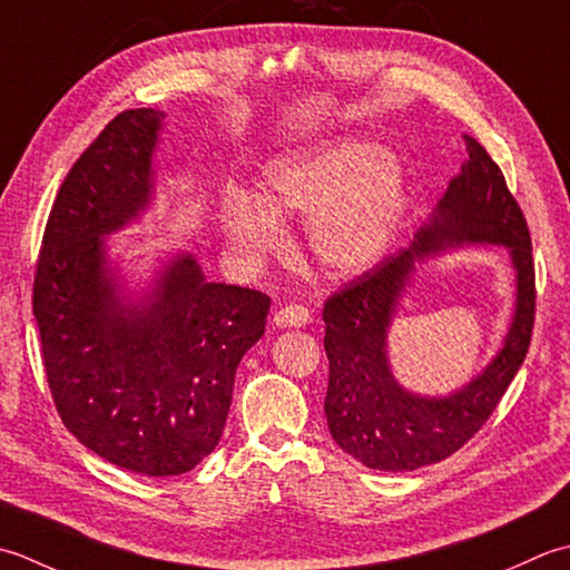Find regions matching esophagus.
Listing matches in <instances>:
<instances>
[{"instance_id": "esophagus-1", "label": "esophagus", "mask_w": 570, "mask_h": 570, "mask_svg": "<svg viewBox=\"0 0 570 570\" xmlns=\"http://www.w3.org/2000/svg\"><path fill=\"white\" fill-rule=\"evenodd\" d=\"M275 327H305V324L312 322V315L307 307L302 305H287L283 309L275 312Z\"/></svg>"}]
</instances>
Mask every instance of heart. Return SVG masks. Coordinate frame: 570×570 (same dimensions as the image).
<instances>
[{"instance_id": "1", "label": "heart", "mask_w": 570, "mask_h": 570, "mask_svg": "<svg viewBox=\"0 0 570 570\" xmlns=\"http://www.w3.org/2000/svg\"><path fill=\"white\" fill-rule=\"evenodd\" d=\"M409 187L381 147L342 142L317 155L277 159L263 171L261 199L228 191L220 228L234 248L263 258L283 246L277 216H307V240L332 273L374 265L396 234Z\"/></svg>"}]
</instances>
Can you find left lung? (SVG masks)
<instances>
[{
  "mask_svg": "<svg viewBox=\"0 0 570 570\" xmlns=\"http://www.w3.org/2000/svg\"><path fill=\"white\" fill-rule=\"evenodd\" d=\"M468 161L417 230L411 248L386 255L324 302V350L330 383L324 413L344 452L371 470L409 472L450 458L480 431L529 352L537 275L527 218L504 174L487 149L464 135ZM504 245L518 273L515 317L503 350L462 390L448 397H417L392 376L385 336L414 261L445 247Z\"/></svg>",
  "mask_w": 570,
  "mask_h": 570,
  "instance_id": "8db88e82",
  "label": "left lung"
}]
</instances>
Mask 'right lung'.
Returning a JSON list of instances; mask_svg holds the SVG:
<instances>
[{
	"label": "right lung",
	"instance_id": "1",
	"mask_svg": "<svg viewBox=\"0 0 570 570\" xmlns=\"http://www.w3.org/2000/svg\"><path fill=\"white\" fill-rule=\"evenodd\" d=\"M165 112L125 110L56 194L33 275L46 379L63 425L102 460L147 478L196 468L224 433L243 354L271 297L208 283L191 253L147 293H125L106 236L149 206Z\"/></svg>",
	"mask_w": 570,
	"mask_h": 570
}]
</instances>
